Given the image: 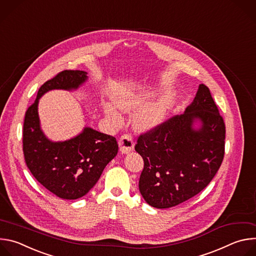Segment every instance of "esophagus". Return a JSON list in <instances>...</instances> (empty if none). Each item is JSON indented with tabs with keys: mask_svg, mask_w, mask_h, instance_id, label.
Instances as JSON below:
<instances>
[{
	"mask_svg": "<svg viewBox=\"0 0 256 256\" xmlns=\"http://www.w3.org/2000/svg\"><path fill=\"white\" fill-rule=\"evenodd\" d=\"M118 146H120V150L122 154L130 153V151L134 150V142L132 140V136L128 134H126L120 136L118 140Z\"/></svg>",
	"mask_w": 256,
	"mask_h": 256,
	"instance_id": "1",
	"label": "esophagus"
}]
</instances>
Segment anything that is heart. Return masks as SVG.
Here are the masks:
<instances>
[{
  "label": "heart",
  "instance_id": "b5f03b06",
  "mask_svg": "<svg viewBox=\"0 0 256 256\" xmlns=\"http://www.w3.org/2000/svg\"><path fill=\"white\" fill-rule=\"evenodd\" d=\"M171 102H172L171 94L165 93L158 102L148 106L147 108H144V110H142L136 118V128L140 130H148L161 124L166 116L168 109L171 106ZM142 103H144L142 97L136 94L126 95L116 100V105L120 109H122V110L126 112H130L140 107ZM105 114L107 118L114 124H120L122 122L120 114L112 105L105 106Z\"/></svg>",
  "mask_w": 256,
  "mask_h": 256
}]
</instances>
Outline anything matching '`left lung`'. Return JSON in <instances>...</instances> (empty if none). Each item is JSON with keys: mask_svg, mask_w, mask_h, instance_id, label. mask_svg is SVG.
Listing matches in <instances>:
<instances>
[{"mask_svg": "<svg viewBox=\"0 0 256 256\" xmlns=\"http://www.w3.org/2000/svg\"><path fill=\"white\" fill-rule=\"evenodd\" d=\"M201 122L198 129L193 128ZM225 122L200 84L184 114L175 116L138 136L134 150L142 157L138 188L157 208L184 202L200 192L220 168L225 155Z\"/></svg>", "mask_w": 256, "mask_h": 256, "instance_id": "obj_1", "label": "left lung"}]
</instances>
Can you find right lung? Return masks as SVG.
I'll list each match as a JSON object with an SVG mask.
<instances>
[{"mask_svg":"<svg viewBox=\"0 0 256 256\" xmlns=\"http://www.w3.org/2000/svg\"><path fill=\"white\" fill-rule=\"evenodd\" d=\"M87 72L64 70L46 81L25 114L23 154L31 174L48 190L64 200L84 196L96 184L105 166L118 152L116 138L91 128L64 142H52L42 132L38 100L50 90L77 89Z\"/></svg>","mask_w":256,"mask_h":256,"instance_id":"right-lung-1","label":"right lung"}]
</instances>
